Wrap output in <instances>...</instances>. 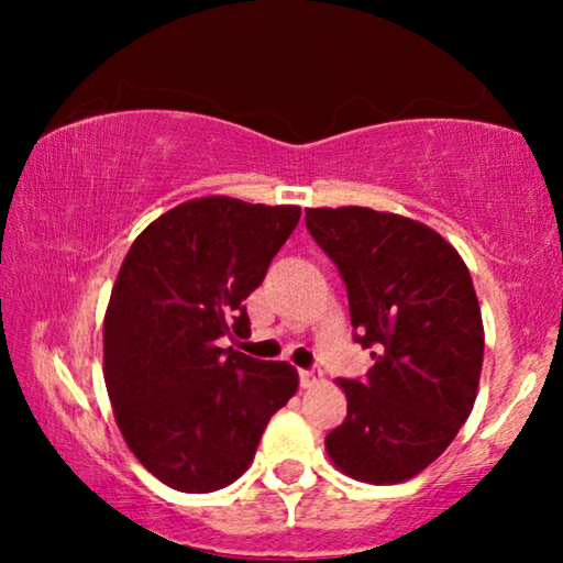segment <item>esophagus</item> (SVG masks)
Listing matches in <instances>:
<instances>
[{
    "instance_id": "34e87169",
    "label": "esophagus",
    "mask_w": 563,
    "mask_h": 563,
    "mask_svg": "<svg viewBox=\"0 0 563 563\" xmlns=\"http://www.w3.org/2000/svg\"><path fill=\"white\" fill-rule=\"evenodd\" d=\"M320 382H322V374L320 372H307V368H302V372H299V387H302V389L318 387Z\"/></svg>"
}]
</instances>
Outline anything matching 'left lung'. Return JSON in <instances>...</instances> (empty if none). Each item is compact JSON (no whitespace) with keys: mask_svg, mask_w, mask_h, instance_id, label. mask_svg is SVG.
Returning a JSON list of instances; mask_svg holds the SVG:
<instances>
[{"mask_svg":"<svg viewBox=\"0 0 563 563\" xmlns=\"http://www.w3.org/2000/svg\"><path fill=\"white\" fill-rule=\"evenodd\" d=\"M307 230L349 289L356 343L374 349L366 379H341L345 420L325 438L343 474L412 479L472 412L484 328L472 274L435 230L368 207H318Z\"/></svg>","mask_w":563,"mask_h":563,"instance_id":"8db88e82","label":"left lung"}]
</instances>
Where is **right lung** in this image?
I'll use <instances>...</instances> for the list:
<instances>
[{
	"mask_svg": "<svg viewBox=\"0 0 563 563\" xmlns=\"http://www.w3.org/2000/svg\"><path fill=\"white\" fill-rule=\"evenodd\" d=\"M297 205L202 197L153 220L122 261L104 314V384L128 449L172 489L233 484L297 391L287 361L220 349L249 333L243 299L299 222Z\"/></svg>",
	"mask_w": 563,
	"mask_h": 563,
	"instance_id": "1",
	"label": "right lung"
}]
</instances>
